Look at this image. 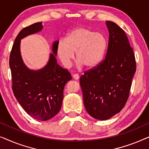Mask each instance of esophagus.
Masks as SVG:
<instances>
[{
	"label": "esophagus",
	"mask_w": 149,
	"mask_h": 149,
	"mask_svg": "<svg viewBox=\"0 0 149 149\" xmlns=\"http://www.w3.org/2000/svg\"><path fill=\"white\" fill-rule=\"evenodd\" d=\"M72 77L73 79H75V80H78V79H79V75L78 74H74Z\"/></svg>",
	"instance_id": "1"
}]
</instances>
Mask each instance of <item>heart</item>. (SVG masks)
I'll use <instances>...</instances> for the list:
<instances>
[{
    "mask_svg": "<svg viewBox=\"0 0 149 149\" xmlns=\"http://www.w3.org/2000/svg\"><path fill=\"white\" fill-rule=\"evenodd\" d=\"M109 41L104 34L85 27H78L70 31L66 39L62 38L58 44V54L63 65L70 68L74 59H78L79 68L86 66L93 68L100 64L107 52Z\"/></svg>",
    "mask_w": 149,
    "mask_h": 149,
    "instance_id": "b5f03b06",
    "label": "heart"
}]
</instances>
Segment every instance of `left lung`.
I'll return each mask as SVG.
<instances>
[{
  "instance_id": "left-lung-1",
  "label": "left lung",
  "mask_w": 149,
  "mask_h": 149,
  "mask_svg": "<svg viewBox=\"0 0 149 149\" xmlns=\"http://www.w3.org/2000/svg\"><path fill=\"white\" fill-rule=\"evenodd\" d=\"M106 24L109 38L105 59L80 78L85 109L101 121L113 117L124 107L136 72L135 56L124 30L113 22Z\"/></svg>"
}]
</instances>
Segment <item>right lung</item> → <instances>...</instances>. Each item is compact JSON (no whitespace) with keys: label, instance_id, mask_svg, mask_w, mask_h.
Returning <instances> with one entry per match:
<instances>
[{"label":"right lung","instance_id":"add662e5","mask_svg":"<svg viewBox=\"0 0 149 149\" xmlns=\"http://www.w3.org/2000/svg\"><path fill=\"white\" fill-rule=\"evenodd\" d=\"M42 22L22 29L16 37L9 58L12 89L18 102L26 113L39 121H47L55 117L62 107L63 91L72 79L70 73L57 63L59 40L53 42L52 52L47 64L38 70L28 68L20 52L21 40L40 32Z\"/></svg>","mask_w":149,"mask_h":149}]
</instances>
